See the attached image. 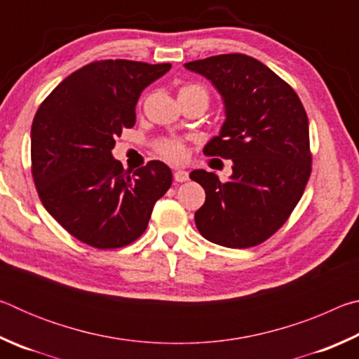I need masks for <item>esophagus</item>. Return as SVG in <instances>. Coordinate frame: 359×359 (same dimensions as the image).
Listing matches in <instances>:
<instances>
[{
	"mask_svg": "<svg viewBox=\"0 0 359 359\" xmlns=\"http://www.w3.org/2000/svg\"><path fill=\"white\" fill-rule=\"evenodd\" d=\"M174 180L175 182H187L188 180V172L185 171V169H175Z\"/></svg>",
	"mask_w": 359,
	"mask_h": 359,
	"instance_id": "esophagus-1",
	"label": "esophagus"
}]
</instances>
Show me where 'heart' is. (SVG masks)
Segmentation results:
<instances>
[{
	"label": "heart",
	"instance_id": "1",
	"mask_svg": "<svg viewBox=\"0 0 359 359\" xmlns=\"http://www.w3.org/2000/svg\"><path fill=\"white\" fill-rule=\"evenodd\" d=\"M180 93H203L208 96L205 93V90L203 87H199V85H185V87L180 88ZM160 151L163 156L169 158V160H180V158H184L185 155V149L184 145L177 141H165L160 144Z\"/></svg>",
	"mask_w": 359,
	"mask_h": 359
}]
</instances>
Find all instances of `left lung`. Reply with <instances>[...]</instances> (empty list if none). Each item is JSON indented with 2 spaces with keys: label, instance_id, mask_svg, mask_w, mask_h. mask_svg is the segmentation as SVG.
<instances>
[{
  "label": "left lung",
  "instance_id": "left-lung-1",
  "mask_svg": "<svg viewBox=\"0 0 359 359\" xmlns=\"http://www.w3.org/2000/svg\"><path fill=\"white\" fill-rule=\"evenodd\" d=\"M184 66L223 101L224 121L204 154L233 161L224 184L204 169L190 172L205 191L194 222L214 244L258 245L287 222L311 175L307 114L294 90L252 57L228 53Z\"/></svg>",
  "mask_w": 359,
  "mask_h": 359
}]
</instances>
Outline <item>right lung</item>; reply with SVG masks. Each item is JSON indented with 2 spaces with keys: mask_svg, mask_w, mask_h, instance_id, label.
Returning a JSON list of instances; mask_svg holds the SVG:
<instances>
[{
  "mask_svg": "<svg viewBox=\"0 0 359 359\" xmlns=\"http://www.w3.org/2000/svg\"><path fill=\"white\" fill-rule=\"evenodd\" d=\"M169 69V63L130 60L90 63L66 77L34 115V185L48 214L83 244H131L172 184L165 163L150 161L130 175L112 156L115 136L135 125L142 90Z\"/></svg>",
  "mask_w": 359,
  "mask_h": 359,
  "instance_id": "add662e5",
  "label": "right lung"
}]
</instances>
